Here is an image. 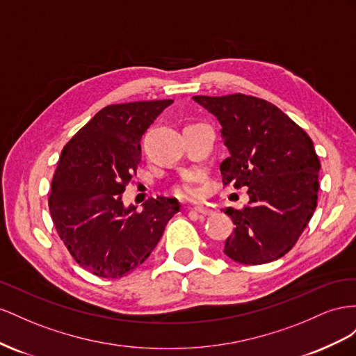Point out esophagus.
Here are the masks:
<instances>
[{"label":"esophagus","instance_id":"34e87169","mask_svg":"<svg viewBox=\"0 0 356 356\" xmlns=\"http://www.w3.org/2000/svg\"><path fill=\"white\" fill-rule=\"evenodd\" d=\"M194 210L197 211V213H200V215H211V210L207 207V206H197V207H194Z\"/></svg>","mask_w":356,"mask_h":356}]
</instances>
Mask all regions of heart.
<instances>
[{
  "mask_svg": "<svg viewBox=\"0 0 356 356\" xmlns=\"http://www.w3.org/2000/svg\"><path fill=\"white\" fill-rule=\"evenodd\" d=\"M177 194L184 197H195L198 194V186L194 180H185L177 186Z\"/></svg>",
  "mask_w": 356,
  "mask_h": 356,
  "instance_id": "1",
  "label": "heart"
}]
</instances>
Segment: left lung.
Returning <instances> with one entry per match:
<instances>
[{"label":"left lung","instance_id":"obj_1","mask_svg":"<svg viewBox=\"0 0 356 356\" xmlns=\"http://www.w3.org/2000/svg\"><path fill=\"white\" fill-rule=\"evenodd\" d=\"M192 99L222 127L228 149L220 164L223 184L248 188L245 209H225L236 228L223 253L246 266L282 258L316 210L321 162L313 141L266 99L243 94Z\"/></svg>","mask_w":356,"mask_h":356}]
</instances>
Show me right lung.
<instances>
[{"instance_id":"right-lung-1","label":"right lung","mask_w":356,"mask_h":356,"mask_svg":"<svg viewBox=\"0 0 356 356\" xmlns=\"http://www.w3.org/2000/svg\"><path fill=\"white\" fill-rule=\"evenodd\" d=\"M171 103L107 106L63 149L49 210L68 252L95 276L118 279L134 271L180 210L176 198H150L141 211L122 200L141 161V137Z\"/></svg>"}]
</instances>
